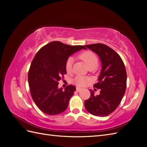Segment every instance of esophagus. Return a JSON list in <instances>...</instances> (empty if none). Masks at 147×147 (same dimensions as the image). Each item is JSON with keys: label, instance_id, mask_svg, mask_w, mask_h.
<instances>
[{"label": "esophagus", "instance_id": "esophagus-1", "mask_svg": "<svg viewBox=\"0 0 147 147\" xmlns=\"http://www.w3.org/2000/svg\"><path fill=\"white\" fill-rule=\"evenodd\" d=\"M76 90H77V92H80V91H81L82 90V88H76Z\"/></svg>", "mask_w": 147, "mask_h": 147}]
</instances>
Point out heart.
I'll list each match as a JSON object with an SVG mask.
<instances>
[{
  "label": "heart",
  "mask_w": 147,
  "mask_h": 147,
  "mask_svg": "<svg viewBox=\"0 0 147 147\" xmlns=\"http://www.w3.org/2000/svg\"><path fill=\"white\" fill-rule=\"evenodd\" d=\"M80 58L83 60L84 63L86 64L89 69L90 68H96L98 65L99 59L97 55L93 52L91 51H86L81 53L79 56ZM74 63V59L72 57H69L68 60L67 61L65 64V69L67 72H70L72 70V65ZM90 80L89 78L78 75L74 79V83L77 86L80 87H83L86 86L90 82Z\"/></svg>",
  "instance_id": "obj_1"
}]
</instances>
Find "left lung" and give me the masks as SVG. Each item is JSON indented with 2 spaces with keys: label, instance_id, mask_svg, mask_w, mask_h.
<instances>
[{
  "label": "left lung",
  "instance_id": "obj_1",
  "mask_svg": "<svg viewBox=\"0 0 147 147\" xmlns=\"http://www.w3.org/2000/svg\"><path fill=\"white\" fill-rule=\"evenodd\" d=\"M95 52L102 62L99 82L94 87L100 89V94L91 96L84 101V107L91 114L97 117H106L117 109L126 91L127 74L125 66L118 53L102 43L85 45Z\"/></svg>",
  "mask_w": 147,
  "mask_h": 147
}]
</instances>
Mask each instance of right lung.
I'll return each instance as SVG.
<instances>
[{
	"label": "right lung",
	"instance_id": "1",
	"mask_svg": "<svg viewBox=\"0 0 147 147\" xmlns=\"http://www.w3.org/2000/svg\"><path fill=\"white\" fill-rule=\"evenodd\" d=\"M82 49L86 48L54 41L41 48L34 56L29 70L28 82L34 102L44 113L58 115L67 108L76 88L70 84L63 91V88H57L58 82L67 73L65 64L69 57Z\"/></svg>",
	"mask_w": 147,
	"mask_h": 147
}]
</instances>
